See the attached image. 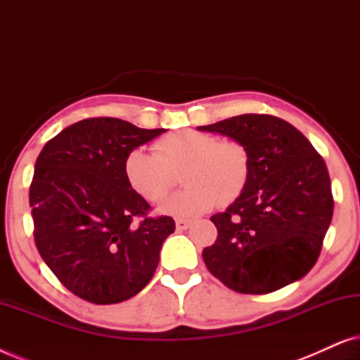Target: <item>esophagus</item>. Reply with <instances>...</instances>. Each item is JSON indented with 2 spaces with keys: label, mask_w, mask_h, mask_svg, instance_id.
Returning <instances> with one entry per match:
<instances>
[{
  "label": "esophagus",
  "mask_w": 360,
  "mask_h": 360,
  "mask_svg": "<svg viewBox=\"0 0 360 360\" xmlns=\"http://www.w3.org/2000/svg\"><path fill=\"white\" fill-rule=\"evenodd\" d=\"M191 223H193V221L186 219V218H176V219H175V226H176V229H179V231L188 229L190 226H191Z\"/></svg>",
  "instance_id": "1"
}]
</instances>
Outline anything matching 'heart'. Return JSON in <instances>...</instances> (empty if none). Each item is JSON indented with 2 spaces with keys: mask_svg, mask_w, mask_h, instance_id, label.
<instances>
[{
  "mask_svg": "<svg viewBox=\"0 0 360 360\" xmlns=\"http://www.w3.org/2000/svg\"><path fill=\"white\" fill-rule=\"evenodd\" d=\"M154 150H129L122 162L127 185L147 201H159L175 184L185 186L160 205L174 216H195L218 203L228 206L243 195L250 175V155L243 142L219 141L218 136L181 129L154 142Z\"/></svg>",
  "mask_w": 360,
  "mask_h": 360,
  "instance_id": "obj_1",
  "label": "heart"
}]
</instances>
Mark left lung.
Segmentation results:
<instances>
[{"label":"left lung","instance_id":"left-lung-1","mask_svg":"<svg viewBox=\"0 0 360 360\" xmlns=\"http://www.w3.org/2000/svg\"><path fill=\"white\" fill-rule=\"evenodd\" d=\"M243 142L250 175L243 195L211 216L218 238L206 267L238 293L262 295L304 277L319 257L333 218L328 167L307 137L270 115H240L200 126Z\"/></svg>","mask_w":360,"mask_h":360}]
</instances>
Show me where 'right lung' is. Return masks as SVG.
<instances>
[{
	"label": "right lung",
	"mask_w": 360,
	"mask_h": 360,
	"mask_svg": "<svg viewBox=\"0 0 360 360\" xmlns=\"http://www.w3.org/2000/svg\"><path fill=\"white\" fill-rule=\"evenodd\" d=\"M162 132L88 117L58 132L37 157L29 188L34 240L63 287L85 302L111 304L139 293L175 231L170 216L147 214L150 205L122 172L127 152Z\"/></svg>",
	"instance_id": "obj_1"
}]
</instances>
